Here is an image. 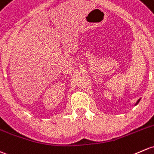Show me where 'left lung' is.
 Here are the masks:
<instances>
[{
	"instance_id": "obj_1",
	"label": "left lung",
	"mask_w": 154,
	"mask_h": 154,
	"mask_svg": "<svg viewBox=\"0 0 154 154\" xmlns=\"http://www.w3.org/2000/svg\"><path fill=\"white\" fill-rule=\"evenodd\" d=\"M140 100H141V99H139V100H137V103H135V105H134V106H137V104H138V103H140Z\"/></svg>"
}]
</instances>
